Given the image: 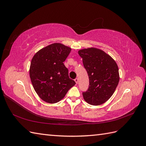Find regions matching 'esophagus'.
<instances>
[{
  "label": "esophagus",
  "instance_id": "34e87169",
  "mask_svg": "<svg viewBox=\"0 0 146 146\" xmlns=\"http://www.w3.org/2000/svg\"><path fill=\"white\" fill-rule=\"evenodd\" d=\"M74 81H75V82L76 83V84H77V83H78V79L77 78H76L75 79V80H74Z\"/></svg>",
  "mask_w": 146,
  "mask_h": 146
}]
</instances>
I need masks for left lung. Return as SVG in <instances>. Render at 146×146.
<instances>
[{"instance_id":"left-lung-1","label":"left lung","mask_w":146,"mask_h":146,"mask_svg":"<svg viewBox=\"0 0 146 146\" xmlns=\"http://www.w3.org/2000/svg\"><path fill=\"white\" fill-rule=\"evenodd\" d=\"M90 79L88 90L83 99L92 105H100L113 94L119 81V69L112 57L102 50L90 47L79 50Z\"/></svg>"}]
</instances>
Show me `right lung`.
I'll return each mask as SVG.
<instances>
[{"instance_id": "obj_1", "label": "right lung", "mask_w": 146, "mask_h": 146, "mask_svg": "<svg viewBox=\"0 0 146 146\" xmlns=\"http://www.w3.org/2000/svg\"><path fill=\"white\" fill-rule=\"evenodd\" d=\"M70 51V47L56 42L38 51L31 61V82L37 94L46 102H58L76 84L69 78L63 63Z\"/></svg>"}]
</instances>
